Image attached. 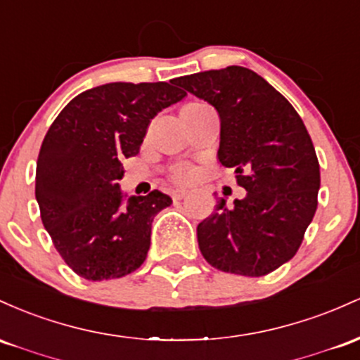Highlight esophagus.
Returning <instances> with one entry per match:
<instances>
[{"mask_svg": "<svg viewBox=\"0 0 360 360\" xmlns=\"http://www.w3.org/2000/svg\"><path fill=\"white\" fill-rule=\"evenodd\" d=\"M187 191H175L172 193V199L173 200H181V199H185V197H187Z\"/></svg>", "mask_w": 360, "mask_h": 360, "instance_id": "esophagus-1", "label": "esophagus"}]
</instances>
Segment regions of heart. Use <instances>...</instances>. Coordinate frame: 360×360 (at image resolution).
<instances>
[{
    "label": "heart",
    "instance_id": "obj_1",
    "mask_svg": "<svg viewBox=\"0 0 360 360\" xmlns=\"http://www.w3.org/2000/svg\"><path fill=\"white\" fill-rule=\"evenodd\" d=\"M191 176H192V169L188 167H184V165H180V167L173 169V179L176 181H187L191 180Z\"/></svg>",
    "mask_w": 360,
    "mask_h": 360
}]
</instances>
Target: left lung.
<instances>
[{"label": "left lung", "mask_w": 360, "mask_h": 360, "mask_svg": "<svg viewBox=\"0 0 360 360\" xmlns=\"http://www.w3.org/2000/svg\"><path fill=\"white\" fill-rule=\"evenodd\" d=\"M180 86L221 119L217 160L234 168L245 199L217 200L197 226L202 257L217 270L262 277L296 255L313 221L320 163L304 122L255 71L228 66L181 76Z\"/></svg>", "instance_id": "obj_1"}]
</instances>
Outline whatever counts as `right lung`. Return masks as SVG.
Wrapping results in <instances>:
<instances>
[{"label":"right lung","instance_id":"right-lung-1","mask_svg":"<svg viewBox=\"0 0 360 360\" xmlns=\"http://www.w3.org/2000/svg\"><path fill=\"white\" fill-rule=\"evenodd\" d=\"M187 95L175 82L107 83L79 93L56 117L35 172L44 228L86 281L120 278L146 260L151 223L172 199L158 191L122 204V161L139 153L151 119Z\"/></svg>","mask_w":360,"mask_h":360}]
</instances>
